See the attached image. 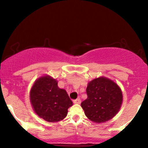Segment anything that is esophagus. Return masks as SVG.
Instances as JSON below:
<instances>
[{"mask_svg":"<svg viewBox=\"0 0 148 148\" xmlns=\"http://www.w3.org/2000/svg\"><path fill=\"white\" fill-rule=\"evenodd\" d=\"M74 103H76V104H79V103H81V99H80L79 98H78V99L74 100Z\"/></svg>","mask_w":148,"mask_h":148,"instance_id":"esophagus-1","label":"esophagus"}]
</instances>
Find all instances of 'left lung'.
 Returning a JSON list of instances; mask_svg holds the SVG:
<instances>
[{"label":"left lung","instance_id":"obj_1","mask_svg":"<svg viewBox=\"0 0 148 148\" xmlns=\"http://www.w3.org/2000/svg\"><path fill=\"white\" fill-rule=\"evenodd\" d=\"M88 97L81 102L85 115L95 123L108 121L118 113L123 101L121 88L115 81L104 76L88 84Z\"/></svg>","mask_w":148,"mask_h":148}]
</instances>
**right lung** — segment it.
Masks as SVG:
<instances>
[{
    "instance_id": "add662e5",
    "label": "right lung",
    "mask_w": 148,
    "mask_h": 148,
    "mask_svg": "<svg viewBox=\"0 0 148 148\" xmlns=\"http://www.w3.org/2000/svg\"><path fill=\"white\" fill-rule=\"evenodd\" d=\"M30 101L35 113L49 123L63 120L73 105L65 90L59 88L57 80L47 74L35 81L30 91Z\"/></svg>"
}]
</instances>
